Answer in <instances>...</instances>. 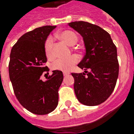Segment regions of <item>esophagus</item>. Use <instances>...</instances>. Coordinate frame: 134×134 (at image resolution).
<instances>
[{"label":"esophagus","instance_id":"34e87169","mask_svg":"<svg viewBox=\"0 0 134 134\" xmlns=\"http://www.w3.org/2000/svg\"><path fill=\"white\" fill-rule=\"evenodd\" d=\"M63 75H64V76L65 77V76L68 75H69V73H68V72H63Z\"/></svg>","mask_w":134,"mask_h":134}]
</instances>
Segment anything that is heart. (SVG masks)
Returning a JSON list of instances; mask_svg holds the SVG:
<instances>
[{
    "instance_id": "heart-1",
    "label": "heart",
    "mask_w": 134,
    "mask_h": 134,
    "mask_svg": "<svg viewBox=\"0 0 134 134\" xmlns=\"http://www.w3.org/2000/svg\"><path fill=\"white\" fill-rule=\"evenodd\" d=\"M57 36L59 39H61L62 41H63L70 47L75 45L78 41V37L77 34L72 31L67 30L62 31ZM52 48L53 39L52 37H49L46 40L44 44L45 53L47 57H51L52 55ZM78 57L76 55L71 56L70 57L67 59H59L52 64V68L54 70L69 72L78 62Z\"/></svg>"
}]
</instances>
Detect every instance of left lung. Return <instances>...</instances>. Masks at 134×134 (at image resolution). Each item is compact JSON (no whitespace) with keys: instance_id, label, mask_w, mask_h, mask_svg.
<instances>
[{"instance_id":"1","label":"left lung","mask_w":134,"mask_h":134,"mask_svg":"<svg viewBox=\"0 0 134 134\" xmlns=\"http://www.w3.org/2000/svg\"><path fill=\"white\" fill-rule=\"evenodd\" d=\"M68 26L82 36L85 48V55L77 64L84 72L72 73L76 97L85 105H100L111 95L118 79L116 47L109 34L97 25L75 21Z\"/></svg>"}]
</instances>
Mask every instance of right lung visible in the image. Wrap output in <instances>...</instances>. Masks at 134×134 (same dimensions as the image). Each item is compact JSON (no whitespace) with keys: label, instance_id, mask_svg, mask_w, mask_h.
Here are the masks:
<instances>
[{"label":"right lung","instance_id":"right-lung-1","mask_svg":"<svg viewBox=\"0 0 134 134\" xmlns=\"http://www.w3.org/2000/svg\"><path fill=\"white\" fill-rule=\"evenodd\" d=\"M56 26L36 28L21 36L11 49L8 65L9 77L16 97L29 111L36 115L52 112L58 105V90L63 80L59 70H53L46 81L41 76L47 57L44 44Z\"/></svg>","mask_w":134,"mask_h":134}]
</instances>
